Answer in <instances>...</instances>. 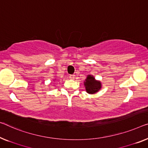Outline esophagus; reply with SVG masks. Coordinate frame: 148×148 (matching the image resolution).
Returning <instances> with one entry per match:
<instances>
[{
  "label": "esophagus",
  "mask_w": 148,
  "mask_h": 148,
  "mask_svg": "<svg viewBox=\"0 0 148 148\" xmlns=\"http://www.w3.org/2000/svg\"><path fill=\"white\" fill-rule=\"evenodd\" d=\"M69 78H70V79H71V80H73V79H74V78H75V75H74V74L70 75Z\"/></svg>",
  "instance_id": "34e87169"
}]
</instances>
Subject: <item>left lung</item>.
Segmentation results:
<instances>
[{
    "instance_id": "1",
    "label": "left lung",
    "mask_w": 148,
    "mask_h": 148,
    "mask_svg": "<svg viewBox=\"0 0 148 148\" xmlns=\"http://www.w3.org/2000/svg\"><path fill=\"white\" fill-rule=\"evenodd\" d=\"M84 85L86 92L89 94H94L101 88L100 82L96 81L94 76L88 75L84 82Z\"/></svg>"
}]
</instances>
